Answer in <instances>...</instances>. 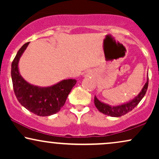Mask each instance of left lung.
<instances>
[{"mask_svg": "<svg viewBox=\"0 0 159 159\" xmlns=\"http://www.w3.org/2000/svg\"><path fill=\"white\" fill-rule=\"evenodd\" d=\"M148 83H149V78L147 77V82L144 84L143 87L142 88V90L139 93V94L138 96H135L133 99L130 100L128 102L121 104L120 105H108V104L104 103L102 102H101L100 100L98 99V98L96 96L94 97V104L96 105V108L100 111L102 114L107 115V116H114V117H119V116H123L124 114H126L127 113H129V111L135 107L137 105H138V103L141 101L142 98H143V96H145L146 93H147V88H148Z\"/></svg>", "mask_w": 159, "mask_h": 159, "instance_id": "left-lung-1", "label": "left lung"}]
</instances>
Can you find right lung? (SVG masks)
I'll list each match as a JSON object with an SVG mask.
<instances>
[{"label": "right lung", "instance_id": "right-lung-1", "mask_svg": "<svg viewBox=\"0 0 159 159\" xmlns=\"http://www.w3.org/2000/svg\"><path fill=\"white\" fill-rule=\"evenodd\" d=\"M29 43L17 52L12 63L11 77L18 101L27 110L38 116H47L56 114L64 105L67 96L75 85V79L62 80L49 87L33 85L24 79L19 69V62Z\"/></svg>", "mask_w": 159, "mask_h": 159}]
</instances>
